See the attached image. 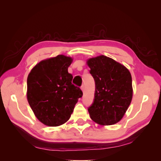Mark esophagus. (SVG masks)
<instances>
[{
	"instance_id": "34e87169",
	"label": "esophagus",
	"mask_w": 161,
	"mask_h": 161,
	"mask_svg": "<svg viewBox=\"0 0 161 161\" xmlns=\"http://www.w3.org/2000/svg\"><path fill=\"white\" fill-rule=\"evenodd\" d=\"M80 88H81V90H82V91H85V86H84V85H82L81 86Z\"/></svg>"
}]
</instances>
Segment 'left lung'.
Listing matches in <instances>:
<instances>
[{
    "label": "left lung",
    "instance_id": "1",
    "mask_svg": "<svg viewBox=\"0 0 161 161\" xmlns=\"http://www.w3.org/2000/svg\"><path fill=\"white\" fill-rule=\"evenodd\" d=\"M95 84V97L88 111L100 125H113L123 118L132 99L130 71L111 58L99 56L87 61Z\"/></svg>",
    "mask_w": 161,
    "mask_h": 161
}]
</instances>
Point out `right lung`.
<instances>
[{"mask_svg":"<svg viewBox=\"0 0 161 161\" xmlns=\"http://www.w3.org/2000/svg\"><path fill=\"white\" fill-rule=\"evenodd\" d=\"M72 59L64 55L42 60L27 77V100L36 118L48 126L60 125L69 119L81 89L72 83L68 72Z\"/></svg>","mask_w":161,"mask_h":161,"instance_id":"obj_1","label":"right lung"}]
</instances>
